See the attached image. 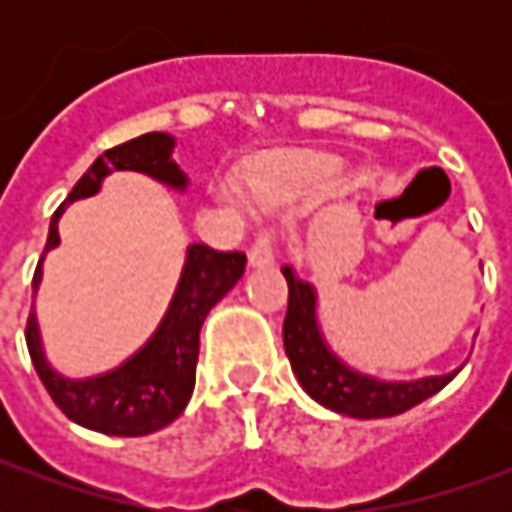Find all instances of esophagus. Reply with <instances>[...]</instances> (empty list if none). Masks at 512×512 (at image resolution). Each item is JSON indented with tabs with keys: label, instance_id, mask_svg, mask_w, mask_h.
I'll return each instance as SVG.
<instances>
[{
	"label": "esophagus",
	"instance_id": "1",
	"mask_svg": "<svg viewBox=\"0 0 512 512\" xmlns=\"http://www.w3.org/2000/svg\"><path fill=\"white\" fill-rule=\"evenodd\" d=\"M274 263V235L263 230L255 235V241L249 246V266L266 268Z\"/></svg>",
	"mask_w": 512,
	"mask_h": 512
}]
</instances>
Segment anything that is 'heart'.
<instances>
[{
	"label": "heart",
	"instance_id": "b5f03b06",
	"mask_svg": "<svg viewBox=\"0 0 512 512\" xmlns=\"http://www.w3.org/2000/svg\"><path fill=\"white\" fill-rule=\"evenodd\" d=\"M337 164L332 158L323 156H304L293 158L285 167L277 169L274 175H268L260 189L263 191H279V189H299V186H307V183H321V180H329L337 175ZM224 200H235V194L230 189H222Z\"/></svg>",
	"mask_w": 512,
	"mask_h": 512
}]
</instances>
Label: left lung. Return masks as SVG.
Listing matches in <instances>:
<instances>
[{
  "label": "left lung",
  "mask_w": 512,
  "mask_h": 512,
  "mask_svg": "<svg viewBox=\"0 0 512 512\" xmlns=\"http://www.w3.org/2000/svg\"><path fill=\"white\" fill-rule=\"evenodd\" d=\"M282 274L288 279V315L282 323L285 354L299 384L321 406L356 419L395 417L436 395L458 376L455 370L447 376H430L419 381H378L373 376L356 373L340 362L323 340L315 318V290L310 282H301L290 266L282 268Z\"/></svg>",
  "instance_id": "1"
}]
</instances>
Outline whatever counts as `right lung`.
Wrapping results in <instances>:
<instances>
[{"mask_svg":"<svg viewBox=\"0 0 512 512\" xmlns=\"http://www.w3.org/2000/svg\"><path fill=\"white\" fill-rule=\"evenodd\" d=\"M172 147H175L172 136L153 131V134H142L123 145L104 150L93 161V167L73 186L68 200L51 216L43 255L60 244L57 222L65 205L95 194L101 189V180L115 169L145 172L172 189H186V175L172 161ZM40 263L32 277V293L38 290L40 274H43ZM244 266V252H219L208 244H191L178 290L172 296L164 321L158 323L156 334L117 370L104 376L84 378V381L62 378L60 373L51 370L43 356L35 312H29L27 332H24L27 348L51 400L76 425L109 433V436H147L169 425L172 419L180 417V411L186 408L194 392L202 321L213 304L224 299V293L241 279Z\"/></svg>","mask_w":512,"mask_h":512,"instance_id":"1","label":"right lung"}]
</instances>
